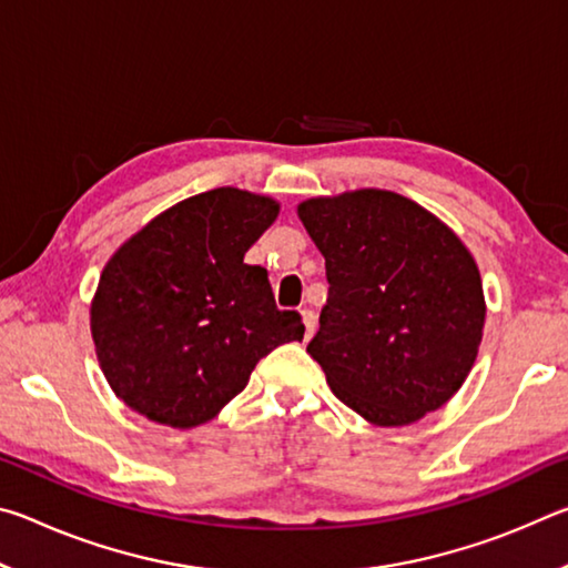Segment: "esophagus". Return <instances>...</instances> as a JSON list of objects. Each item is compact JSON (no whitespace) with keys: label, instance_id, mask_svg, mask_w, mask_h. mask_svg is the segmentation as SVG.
I'll use <instances>...</instances> for the list:
<instances>
[{"label":"esophagus","instance_id":"1","mask_svg":"<svg viewBox=\"0 0 568 568\" xmlns=\"http://www.w3.org/2000/svg\"><path fill=\"white\" fill-rule=\"evenodd\" d=\"M303 325H305V338H311V335L315 333V325H318V318H315L313 311H303Z\"/></svg>","mask_w":568,"mask_h":568}]
</instances>
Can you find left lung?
<instances>
[{
    "mask_svg": "<svg viewBox=\"0 0 568 568\" xmlns=\"http://www.w3.org/2000/svg\"><path fill=\"white\" fill-rule=\"evenodd\" d=\"M297 217L325 257L328 303L307 353L373 426H408L456 396L486 323L480 273L446 223L390 190L311 197Z\"/></svg>",
    "mask_w": 568,
    "mask_h": 568,
    "instance_id": "obj_1",
    "label": "left lung"
}]
</instances>
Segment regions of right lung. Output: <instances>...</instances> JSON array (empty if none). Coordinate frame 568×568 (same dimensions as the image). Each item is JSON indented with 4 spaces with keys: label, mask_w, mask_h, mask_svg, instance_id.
Wrapping results in <instances>:
<instances>
[{
    "label": "right lung",
    "mask_w": 568,
    "mask_h": 568,
    "mask_svg": "<svg viewBox=\"0 0 568 568\" xmlns=\"http://www.w3.org/2000/svg\"><path fill=\"white\" fill-rule=\"evenodd\" d=\"M281 203L237 187L192 195L114 250L90 305L100 368L124 406L162 426L215 418L257 361L303 341L295 311H277L250 245Z\"/></svg>",
    "instance_id": "obj_1"
}]
</instances>
